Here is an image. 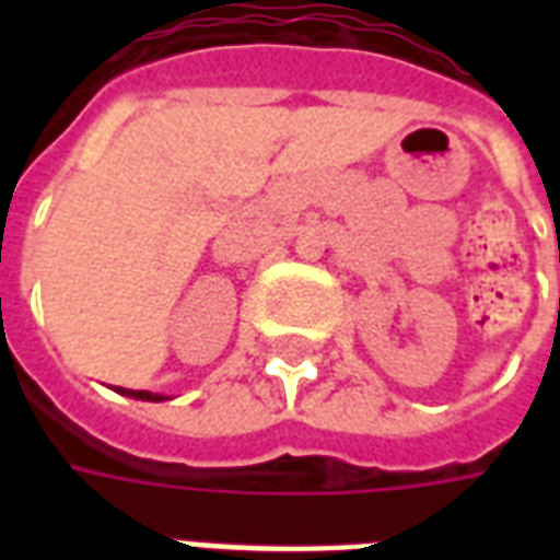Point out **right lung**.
Returning a JSON list of instances; mask_svg holds the SVG:
<instances>
[{"instance_id": "add662e5", "label": "right lung", "mask_w": 560, "mask_h": 560, "mask_svg": "<svg viewBox=\"0 0 560 560\" xmlns=\"http://www.w3.org/2000/svg\"><path fill=\"white\" fill-rule=\"evenodd\" d=\"M121 395L127 398H139V400H168L165 395H153V392H144V389H118Z\"/></svg>"}]
</instances>
